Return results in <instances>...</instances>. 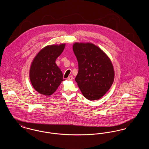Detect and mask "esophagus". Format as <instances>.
Returning <instances> with one entry per match:
<instances>
[{
	"label": "esophagus",
	"mask_w": 149,
	"mask_h": 149,
	"mask_svg": "<svg viewBox=\"0 0 149 149\" xmlns=\"http://www.w3.org/2000/svg\"><path fill=\"white\" fill-rule=\"evenodd\" d=\"M68 80H72L73 79V77L71 75V76H70V77H69L68 78Z\"/></svg>",
	"instance_id": "1"
}]
</instances>
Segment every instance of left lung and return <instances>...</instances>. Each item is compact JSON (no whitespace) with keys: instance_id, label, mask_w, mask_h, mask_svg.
<instances>
[{"instance_id":"8db88e82","label":"left lung","mask_w":149,"mask_h":149,"mask_svg":"<svg viewBox=\"0 0 149 149\" xmlns=\"http://www.w3.org/2000/svg\"><path fill=\"white\" fill-rule=\"evenodd\" d=\"M73 51L78 62L75 79L86 99L97 100L110 89L114 72L112 62L98 47L90 43H75Z\"/></svg>"}]
</instances>
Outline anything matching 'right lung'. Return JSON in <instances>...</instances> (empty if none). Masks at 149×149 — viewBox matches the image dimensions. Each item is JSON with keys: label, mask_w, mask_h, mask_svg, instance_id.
I'll use <instances>...</instances> for the list:
<instances>
[{"label": "right lung", "mask_w": 149, "mask_h": 149, "mask_svg": "<svg viewBox=\"0 0 149 149\" xmlns=\"http://www.w3.org/2000/svg\"><path fill=\"white\" fill-rule=\"evenodd\" d=\"M65 44L50 45L41 50L34 58L29 71L31 84L37 92L50 95L64 80L62 71L55 63L63 52Z\"/></svg>", "instance_id": "obj_1"}]
</instances>
